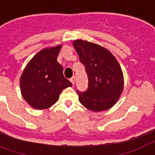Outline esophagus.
<instances>
[{
    "label": "esophagus",
    "instance_id": "34e87169",
    "mask_svg": "<svg viewBox=\"0 0 155 155\" xmlns=\"http://www.w3.org/2000/svg\"><path fill=\"white\" fill-rule=\"evenodd\" d=\"M70 81H71V82L72 83V84H74V82H75V76H72Z\"/></svg>",
    "mask_w": 155,
    "mask_h": 155
}]
</instances>
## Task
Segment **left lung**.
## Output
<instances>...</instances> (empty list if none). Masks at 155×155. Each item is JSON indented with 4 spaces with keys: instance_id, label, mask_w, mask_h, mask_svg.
Returning a JSON list of instances; mask_svg holds the SVG:
<instances>
[{
    "instance_id": "obj_1",
    "label": "left lung",
    "mask_w": 155,
    "mask_h": 155,
    "mask_svg": "<svg viewBox=\"0 0 155 155\" xmlns=\"http://www.w3.org/2000/svg\"><path fill=\"white\" fill-rule=\"evenodd\" d=\"M73 45L89 81L85 91L77 90L79 101L94 112L112 107L123 89V74L117 59L109 51L92 42L76 40Z\"/></svg>"
}]
</instances>
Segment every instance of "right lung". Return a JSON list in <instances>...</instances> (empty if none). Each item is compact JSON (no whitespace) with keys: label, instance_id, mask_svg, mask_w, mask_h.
<instances>
[{"label":"right lung","instance_id":"obj_1","mask_svg":"<svg viewBox=\"0 0 155 155\" xmlns=\"http://www.w3.org/2000/svg\"><path fill=\"white\" fill-rule=\"evenodd\" d=\"M61 45L43 49L34 56L20 78L23 98L36 109L50 107L58 100L63 89L71 86L57 62Z\"/></svg>","mask_w":155,"mask_h":155}]
</instances>
